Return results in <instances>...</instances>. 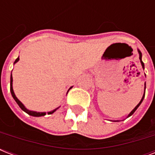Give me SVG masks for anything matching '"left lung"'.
Masks as SVG:
<instances>
[{"instance_id": "left-lung-1", "label": "left lung", "mask_w": 155, "mask_h": 155, "mask_svg": "<svg viewBox=\"0 0 155 155\" xmlns=\"http://www.w3.org/2000/svg\"><path fill=\"white\" fill-rule=\"evenodd\" d=\"M137 51H138V53H139V59H140V61H141V63H142V68H143V69H144V63H143V62H142V52L140 51L139 50H137ZM145 89H146V84H145ZM144 97H145V92H144V94H143V97H142V100H141V101H140L139 103H138V104H137V105L136 106V107H135V108H134V109H133L132 111H131V112H130V114H129V115H128V117H130V116H131V115H133V114H134V113L135 111L137 110V108H138V107H139L140 104H142V101H143V99H144ZM116 121H118V120H116Z\"/></svg>"}]
</instances>
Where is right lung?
<instances>
[{
  "instance_id": "right-lung-1",
  "label": "right lung",
  "mask_w": 155,
  "mask_h": 155,
  "mask_svg": "<svg viewBox=\"0 0 155 155\" xmlns=\"http://www.w3.org/2000/svg\"><path fill=\"white\" fill-rule=\"evenodd\" d=\"M18 60H19V57H18L17 59H16L15 62H14V63H17ZM10 92H11V94H12V97H13V99L15 100V101L17 102V104H18V105H19V107H20V108H21V109H22L24 112H25L26 113H28L29 115L33 116V117H42V116H45L46 114H47L46 113H38V112H35V111L29 110V109H27V108H25V106H24V104H23L21 103V102L18 99V98H17V97H16L15 94H14V92H13V77H12V74H11V76H10ZM57 108H55V109H54V110H53V111L48 112L47 113H48L49 115H50V114H52L54 112H55Z\"/></svg>"
}]
</instances>
